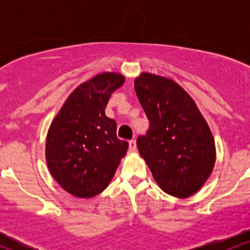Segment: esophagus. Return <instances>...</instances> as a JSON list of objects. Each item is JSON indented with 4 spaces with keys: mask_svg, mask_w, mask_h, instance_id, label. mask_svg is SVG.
<instances>
[{
    "mask_svg": "<svg viewBox=\"0 0 250 250\" xmlns=\"http://www.w3.org/2000/svg\"><path fill=\"white\" fill-rule=\"evenodd\" d=\"M129 150L130 151L136 150V141H135V140H130V141H129Z\"/></svg>",
    "mask_w": 250,
    "mask_h": 250,
    "instance_id": "34e87169",
    "label": "esophagus"
}]
</instances>
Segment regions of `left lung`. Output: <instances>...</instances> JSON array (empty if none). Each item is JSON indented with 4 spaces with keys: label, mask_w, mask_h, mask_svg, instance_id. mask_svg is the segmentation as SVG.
I'll list each match as a JSON object with an SVG mask.
<instances>
[{
    "label": "left lung",
    "mask_w": 250,
    "mask_h": 250,
    "mask_svg": "<svg viewBox=\"0 0 250 250\" xmlns=\"http://www.w3.org/2000/svg\"><path fill=\"white\" fill-rule=\"evenodd\" d=\"M135 91L149 128L137 137L140 154L166 193L188 197L213 170V135L194 100L173 80L143 73Z\"/></svg>",
    "instance_id": "obj_1"
}]
</instances>
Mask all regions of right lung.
Segmentation results:
<instances>
[{"label":"right lung","mask_w":250,"mask_h":250,"mask_svg":"<svg viewBox=\"0 0 250 250\" xmlns=\"http://www.w3.org/2000/svg\"><path fill=\"white\" fill-rule=\"evenodd\" d=\"M125 82L103 73L79 85L57 114L45 143L51 175L71 195L93 197L113 179L128 142L117 139L115 120L105 116L111 94Z\"/></svg>","instance_id":"right-lung-1"}]
</instances>
